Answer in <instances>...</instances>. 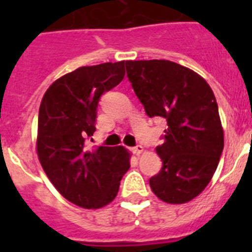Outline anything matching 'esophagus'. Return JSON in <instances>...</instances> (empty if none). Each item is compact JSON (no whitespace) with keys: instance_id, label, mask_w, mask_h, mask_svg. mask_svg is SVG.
Wrapping results in <instances>:
<instances>
[{"instance_id":"obj_1","label":"esophagus","mask_w":252,"mask_h":252,"mask_svg":"<svg viewBox=\"0 0 252 252\" xmlns=\"http://www.w3.org/2000/svg\"><path fill=\"white\" fill-rule=\"evenodd\" d=\"M142 151H144V148H142L141 145H136L135 148H132V153L135 154V155H140Z\"/></svg>"}]
</instances>
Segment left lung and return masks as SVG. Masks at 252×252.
Here are the masks:
<instances>
[{
	"mask_svg": "<svg viewBox=\"0 0 252 252\" xmlns=\"http://www.w3.org/2000/svg\"><path fill=\"white\" fill-rule=\"evenodd\" d=\"M127 78L149 117L166 121L157 148L161 170L150 178L159 199L170 204L192 201L203 192L223 150L213 91L199 74L170 60H127Z\"/></svg>",
	"mask_w": 252,
	"mask_h": 252,
	"instance_id": "1",
	"label": "left lung"
}]
</instances>
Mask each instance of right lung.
Returning a JSON list of instances; mask_svg holds the SVG:
<instances>
[{
    "label": "right lung",
    "mask_w": 252,
    "mask_h": 252,
    "mask_svg": "<svg viewBox=\"0 0 252 252\" xmlns=\"http://www.w3.org/2000/svg\"><path fill=\"white\" fill-rule=\"evenodd\" d=\"M125 77V62L81 66L60 77L41 99L36 150L40 164L58 192L83 208L113 201L130 168L124 146L90 150L101 95Z\"/></svg>",
    "instance_id": "right-lung-1"
}]
</instances>
